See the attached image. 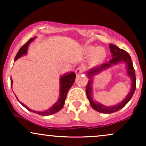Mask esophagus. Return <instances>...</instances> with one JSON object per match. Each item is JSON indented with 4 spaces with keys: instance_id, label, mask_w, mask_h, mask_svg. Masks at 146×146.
Instances as JSON below:
<instances>
[{
    "instance_id": "34e87169",
    "label": "esophagus",
    "mask_w": 146,
    "mask_h": 146,
    "mask_svg": "<svg viewBox=\"0 0 146 146\" xmlns=\"http://www.w3.org/2000/svg\"><path fill=\"white\" fill-rule=\"evenodd\" d=\"M84 68L83 66H78V67L76 68V70H75V73H76L77 75L82 73L84 72Z\"/></svg>"
}]
</instances>
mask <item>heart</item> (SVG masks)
<instances>
[{
    "mask_svg": "<svg viewBox=\"0 0 146 146\" xmlns=\"http://www.w3.org/2000/svg\"><path fill=\"white\" fill-rule=\"evenodd\" d=\"M84 53L89 57L88 63L91 66H97L104 61L107 56V52L103 47H95L93 46H86L84 48Z\"/></svg>",
    "mask_w": 146,
    "mask_h": 146,
    "instance_id": "b5f03b06",
    "label": "heart"
}]
</instances>
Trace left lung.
<instances>
[{
  "label": "left lung",
  "instance_id": "8db88e82",
  "mask_svg": "<svg viewBox=\"0 0 146 146\" xmlns=\"http://www.w3.org/2000/svg\"><path fill=\"white\" fill-rule=\"evenodd\" d=\"M110 50L112 53L113 58L110 60L108 62L104 63L100 66H95L94 68H92L89 71L87 72L88 77L89 80L88 81L86 86V93L87 98L89 100L90 105L93 109L96 111L100 112L102 113L105 114H110L115 113V112L118 111L122 108L128 104V102L130 101V99L133 96L134 93H135V89H136V76H135V71L134 69L133 64L131 61V58L130 55L127 53L126 51L123 49L119 48L116 45L110 44ZM123 61L127 64V72L132 80V86L131 90L130 93L127 95L126 98L121 103L115 106H112V107H106L93 101L92 98V77L95 74H98L104 70L108 68L112 65H114L119 62Z\"/></svg>",
  "mask_w": 146,
  "mask_h": 146
}]
</instances>
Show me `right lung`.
Returning a JSON list of instances; mask_svg holds the SVG:
<instances>
[{
	"instance_id": "obj_1",
	"label": "right lung",
	"mask_w": 146,
	"mask_h": 146,
	"mask_svg": "<svg viewBox=\"0 0 146 146\" xmlns=\"http://www.w3.org/2000/svg\"><path fill=\"white\" fill-rule=\"evenodd\" d=\"M35 38H36V37H33V38H30L29 40H28L27 42L25 43V44L23 45L21 48H20L19 51H18V52L17 53V54H16L14 61H16V60H18V58H20L21 57L24 56V55L27 54V48L28 46H29V44L35 39ZM75 78H76V76H75V73L74 72H71V73H66V74L63 75L60 78V95L59 99H58V102H57L53 106L51 107L50 108H48V110H45V111L38 112V111H35V110H31L30 108H28L27 106H26L24 104H23L22 102H20L17 98H17L18 101L25 108H27V109L29 110V111L33 112V113H34L38 114V115H42V116H48V115H52V114H54L57 113V112L60 111V110L63 108L64 104V102H65V100H66V95H67L68 90H69L70 88H71V87L73 86V83H74L75 80ZM12 83H13V81L11 78V86H12ZM15 96H16V95H15Z\"/></svg>"
}]
</instances>
